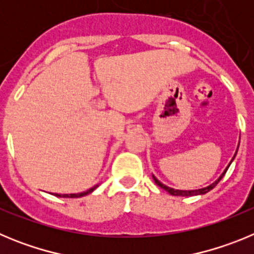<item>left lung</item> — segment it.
Returning <instances> with one entry per match:
<instances>
[{"mask_svg": "<svg viewBox=\"0 0 254 254\" xmlns=\"http://www.w3.org/2000/svg\"><path fill=\"white\" fill-rule=\"evenodd\" d=\"M237 151H238V149H237ZM235 155H237V152H235V154H234V156H233L232 161L234 160ZM232 161H230V163H229V165H228V167H226V169L224 170V173H223V174H221V176L219 177V179H217V181H215L214 183H212V185L207 186V187H205V188H201V190H174V188L167 187V186H165V185H163V183H161L160 181H158V179L155 178L154 176H152V178H154L155 183H156V185H158L159 187H160V188H163V190H167L168 193H170V194H172V196H187V197H188V196H197V194H205V193H207L208 190H212V188H214L215 186H216L217 183H219V182L221 181V178H223V177L225 176V173H226V170H228V168L230 167V164H232Z\"/></svg>", "mask_w": 254, "mask_h": 254, "instance_id": "1", "label": "left lung"}]
</instances>
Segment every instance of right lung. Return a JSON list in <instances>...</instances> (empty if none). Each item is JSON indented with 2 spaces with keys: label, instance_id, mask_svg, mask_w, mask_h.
Here are the masks:
<instances>
[{
  "label": "right lung",
  "instance_id": "obj_1",
  "mask_svg": "<svg viewBox=\"0 0 254 254\" xmlns=\"http://www.w3.org/2000/svg\"><path fill=\"white\" fill-rule=\"evenodd\" d=\"M96 187H98V185L94 186V187L90 188V190H85V192H81V193H69V194H58V193H56L55 196H57V197H64V198H76V197H82V196H86V194L91 193V192H93V190H95Z\"/></svg>",
  "mask_w": 254,
  "mask_h": 254
}]
</instances>
